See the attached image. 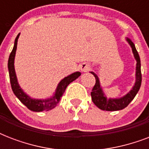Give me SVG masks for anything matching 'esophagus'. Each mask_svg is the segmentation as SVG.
Here are the masks:
<instances>
[{"mask_svg": "<svg viewBox=\"0 0 149 149\" xmlns=\"http://www.w3.org/2000/svg\"><path fill=\"white\" fill-rule=\"evenodd\" d=\"M79 69L81 70L82 72H87L91 69V65L89 63H84L79 65Z\"/></svg>", "mask_w": 149, "mask_h": 149, "instance_id": "esophagus-1", "label": "esophagus"}]
</instances>
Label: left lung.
<instances>
[{
    "instance_id": "left-lung-1",
    "label": "left lung",
    "mask_w": 149,
    "mask_h": 149,
    "mask_svg": "<svg viewBox=\"0 0 149 149\" xmlns=\"http://www.w3.org/2000/svg\"><path fill=\"white\" fill-rule=\"evenodd\" d=\"M127 42L129 43L132 49V52L134 54V58L136 59V81L134 84V86L129 93H127L123 97L118 98V99H111L105 97L104 92L102 91L101 86L100 84L99 78L97 75L93 72H91V73L94 76L96 79V84L93 87L92 92H91V97L92 100L96 106L98 108L103 111H120L122 109L125 108L128 104L132 102V100L136 96L137 93L139 92L140 86L141 84V60L140 57L138 53V51L136 50V48L134 46V44L132 42V41L130 38H127Z\"/></svg>"
}]
</instances>
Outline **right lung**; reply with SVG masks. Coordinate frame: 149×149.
Wrapping results in <instances>:
<instances>
[{"label": "right lung", "instance_id": "1", "mask_svg": "<svg viewBox=\"0 0 149 149\" xmlns=\"http://www.w3.org/2000/svg\"><path fill=\"white\" fill-rule=\"evenodd\" d=\"M19 36L20 34H18L16 38H15L14 48H13L12 51L10 54V56H9V58H8V71H9V77H10L11 89H12L15 95L29 110H31L32 111H36V112L49 111V110H52L55 107L57 106V104H58V102L60 100L61 97L64 93L68 85L70 83H72V81H74L75 79H77L81 75V73L79 72H73L70 76H68V77H65L63 79H62L60 83L58 84L56 93H55L52 97L45 100L32 99V98H31L29 96L27 95L26 93H24V91H22V88L20 87L19 84L17 83V77H16V74H15L14 63H15V52H16V49H17V39H18Z\"/></svg>", "mask_w": 149, "mask_h": 149}]
</instances>
